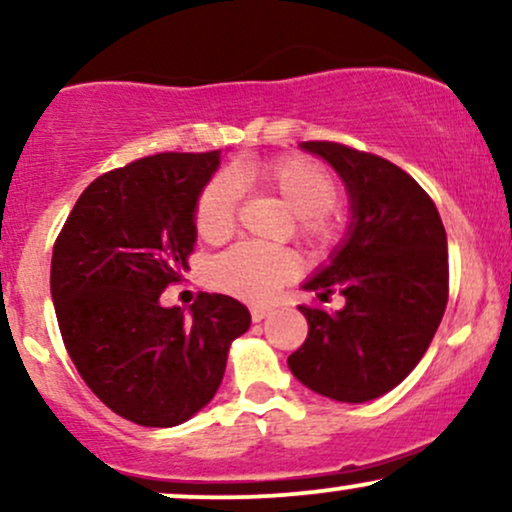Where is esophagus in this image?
Returning a JSON list of instances; mask_svg holds the SVG:
<instances>
[{
  "label": "esophagus",
  "mask_w": 512,
  "mask_h": 512,
  "mask_svg": "<svg viewBox=\"0 0 512 512\" xmlns=\"http://www.w3.org/2000/svg\"><path fill=\"white\" fill-rule=\"evenodd\" d=\"M272 313V305H252L250 308V315H252V322H260Z\"/></svg>",
  "instance_id": "obj_1"
}]
</instances>
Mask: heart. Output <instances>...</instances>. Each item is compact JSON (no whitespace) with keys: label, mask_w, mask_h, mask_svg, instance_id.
<instances>
[{"label":"heart","mask_w":512,"mask_h":512,"mask_svg":"<svg viewBox=\"0 0 512 512\" xmlns=\"http://www.w3.org/2000/svg\"><path fill=\"white\" fill-rule=\"evenodd\" d=\"M257 185L272 192L296 214V233L310 248L327 250L342 236L334 202L339 185L325 166L305 156H279L257 166L233 168L216 173L199 190L195 202V228L207 243H221L233 233L240 207V187ZM298 272V260L291 250L269 245L240 243L226 250L211 264V281L221 291L264 301L274 289L284 286Z\"/></svg>","instance_id":"b5f03b06"}]
</instances>
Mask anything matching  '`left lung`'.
I'll return each instance as SVG.
<instances>
[{
  "label": "left lung",
  "instance_id": "8db88e82",
  "mask_svg": "<svg viewBox=\"0 0 512 512\" xmlns=\"http://www.w3.org/2000/svg\"><path fill=\"white\" fill-rule=\"evenodd\" d=\"M344 180L354 221L349 238L303 289L344 308L298 305L308 337L289 356L305 387L337 402H368L397 387L426 354L448 305L443 221L409 173L337 142H303Z\"/></svg>",
  "mask_w": 512,
  "mask_h": 512
}]
</instances>
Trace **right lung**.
I'll return each mask as SVG.
<instances>
[{"mask_svg":"<svg viewBox=\"0 0 512 512\" xmlns=\"http://www.w3.org/2000/svg\"><path fill=\"white\" fill-rule=\"evenodd\" d=\"M219 151L156 154L108 170L81 192L52 248L50 291L62 342L108 409L139 426H178L207 407L228 346L250 313L197 293L190 315L161 293L190 269L195 202Z\"/></svg>","mask_w":512,"mask_h":512,"instance_id":"1","label":"right lung"}]
</instances>
